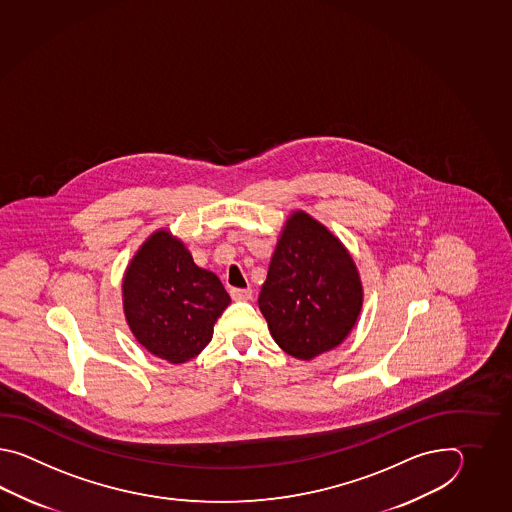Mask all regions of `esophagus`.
<instances>
[{"instance_id":"esophagus-1","label":"esophagus","mask_w":512,"mask_h":512,"mask_svg":"<svg viewBox=\"0 0 512 512\" xmlns=\"http://www.w3.org/2000/svg\"><path fill=\"white\" fill-rule=\"evenodd\" d=\"M230 296L234 298V300H251L252 298V289L251 287H247V289H230Z\"/></svg>"}]
</instances>
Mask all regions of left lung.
<instances>
[{
	"label": "left lung",
	"mask_w": 512,
	"mask_h": 512,
	"mask_svg": "<svg viewBox=\"0 0 512 512\" xmlns=\"http://www.w3.org/2000/svg\"><path fill=\"white\" fill-rule=\"evenodd\" d=\"M276 344L309 360L338 346L362 307L359 272L342 243L296 212L272 254L258 298Z\"/></svg>",
	"instance_id": "obj_1"
}]
</instances>
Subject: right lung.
<instances>
[{
  "label": "right lung",
  "instance_id": "add662e5",
  "mask_svg": "<svg viewBox=\"0 0 512 512\" xmlns=\"http://www.w3.org/2000/svg\"><path fill=\"white\" fill-rule=\"evenodd\" d=\"M124 313L144 348L181 364L212 340L230 296L214 272L199 269L170 232L159 230L131 260L122 283Z\"/></svg>",
  "mask_w": 512,
  "mask_h": 512
}]
</instances>
